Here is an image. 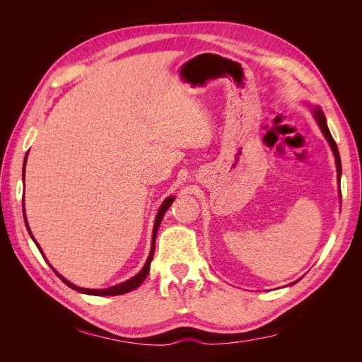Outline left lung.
I'll use <instances>...</instances> for the list:
<instances>
[{"instance_id":"8db88e82","label":"left lung","mask_w":362,"mask_h":362,"mask_svg":"<svg viewBox=\"0 0 362 362\" xmlns=\"http://www.w3.org/2000/svg\"><path fill=\"white\" fill-rule=\"evenodd\" d=\"M311 113H313V116H314V119H315L317 125L320 127V129H322V133H323L325 139L327 140V144H329V146H331V149H332V152H334L335 164H337V172H338V184H339V177H341V160H339V154H338L337 144H335V140H334V139H332V136H331V131H329V128H327L326 117H325V115H323V112H322V108H320V107H311ZM296 282H298V281H294L293 284H296ZM290 286H291V284H290Z\"/></svg>"}]
</instances>
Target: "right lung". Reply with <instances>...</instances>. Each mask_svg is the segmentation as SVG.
Segmentation results:
<instances>
[{
	"instance_id": "1",
	"label": "right lung",
	"mask_w": 362,
	"mask_h": 362,
	"mask_svg": "<svg viewBox=\"0 0 362 362\" xmlns=\"http://www.w3.org/2000/svg\"><path fill=\"white\" fill-rule=\"evenodd\" d=\"M27 157H28V152H27V156H25V158H24V175H23V180H25V164H27ZM175 201V196H169V198H166L163 201V204L160 205V208H158V211H157V216H156V223H154V229H152V242H151V250H149V255H148V259H146V262H145V266L141 267V270L137 273L136 276H133L131 279H128V281H125V282H120V284H116V286H113V287H108V288H83V287H78V286H75V284H72L71 281H68L66 278L64 276H62L60 273L54 269L49 262H48V259L45 258V255H43V252H42V249H40V246L37 245V242H36V238L33 237V234H31V229H30V226H28V222H27V216H25V206L23 208V213H24V222H25V226H27V231H28V234H30V237L33 238V242L36 243V246L39 247V250H40V254H42V257L45 258V261L48 262V264L51 266V269L54 270V273H56V275L66 284L68 287H71L72 290H76V291H80V293H83V294H90V296H119V294H125V293H128V291H133V290H136L141 282L145 281V278L148 276V273H149V267H151V261H152V258H154V250H156V237H157V231H158V228H160V223H161V221H163V216H164V213H166L168 210H169V206L172 205V202Z\"/></svg>"
}]
</instances>
